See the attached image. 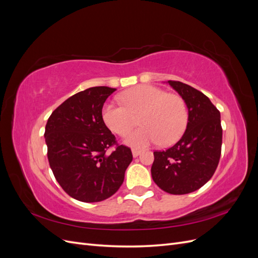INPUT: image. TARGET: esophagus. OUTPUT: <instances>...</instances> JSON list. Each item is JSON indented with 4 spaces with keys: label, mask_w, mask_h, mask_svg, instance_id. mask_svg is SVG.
I'll return each instance as SVG.
<instances>
[{
    "label": "esophagus",
    "mask_w": 258,
    "mask_h": 258,
    "mask_svg": "<svg viewBox=\"0 0 258 258\" xmlns=\"http://www.w3.org/2000/svg\"><path fill=\"white\" fill-rule=\"evenodd\" d=\"M140 154H141V151H140V150H136V148L132 150V156H134V157H138Z\"/></svg>",
    "instance_id": "34e87169"
}]
</instances>
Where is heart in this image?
I'll return each mask as SVG.
<instances>
[{
	"label": "heart",
	"mask_w": 258,
	"mask_h": 258,
	"mask_svg": "<svg viewBox=\"0 0 258 258\" xmlns=\"http://www.w3.org/2000/svg\"><path fill=\"white\" fill-rule=\"evenodd\" d=\"M120 100L123 107L107 102L101 117L105 126L120 137L128 136L139 118L142 128L130 135L126 144L141 148L158 142L167 146L183 136L188 111L179 96L152 85H141L122 93Z\"/></svg>",
	"instance_id": "1"
}]
</instances>
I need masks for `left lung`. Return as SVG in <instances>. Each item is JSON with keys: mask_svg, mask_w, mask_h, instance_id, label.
I'll return each instance as SVG.
<instances>
[{"mask_svg": "<svg viewBox=\"0 0 258 258\" xmlns=\"http://www.w3.org/2000/svg\"><path fill=\"white\" fill-rule=\"evenodd\" d=\"M167 83L185 101L188 122L177 143L166 151L154 152L151 172L162 190L184 195L199 189L215 172L223 137L221 113L191 86L175 81Z\"/></svg>", "mask_w": 258, "mask_h": 258, "instance_id": "obj_1", "label": "left lung"}]
</instances>
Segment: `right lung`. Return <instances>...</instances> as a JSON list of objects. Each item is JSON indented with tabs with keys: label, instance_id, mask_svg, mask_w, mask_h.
I'll return each instance as SVG.
<instances>
[{
	"label": "right lung",
	"instance_id": "obj_1",
	"mask_svg": "<svg viewBox=\"0 0 258 258\" xmlns=\"http://www.w3.org/2000/svg\"><path fill=\"white\" fill-rule=\"evenodd\" d=\"M116 88L99 86L77 92L54 110L45 127L50 169L72 198L99 202L121 186L132 161L131 150L116 144L115 136L101 117L105 100Z\"/></svg>",
	"mask_w": 258,
	"mask_h": 258
}]
</instances>
